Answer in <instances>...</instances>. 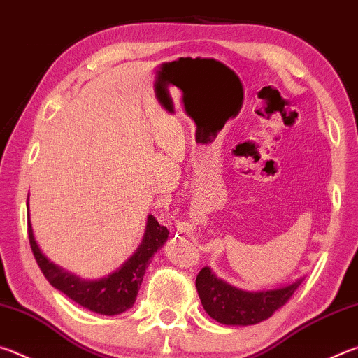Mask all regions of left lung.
Here are the masks:
<instances>
[{
    "instance_id": "left-lung-1",
    "label": "left lung",
    "mask_w": 358,
    "mask_h": 358,
    "mask_svg": "<svg viewBox=\"0 0 358 358\" xmlns=\"http://www.w3.org/2000/svg\"><path fill=\"white\" fill-rule=\"evenodd\" d=\"M305 278L292 284L262 290L238 289L215 275L210 266L199 271L196 287L203 310L211 319L224 325H254L271 317L287 303Z\"/></svg>"
}]
</instances>
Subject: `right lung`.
Wrapping results in <instances>:
<instances>
[{"label":"right lung","instance_id":"obj_1","mask_svg":"<svg viewBox=\"0 0 358 358\" xmlns=\"http://www.w3.org/2000/svg\"><path fill=\"white\" fill-rule=\"evenodd\" d=\"M27 208L29 245H31L39 268L53 287L62 290L66 296H69L72 301L78 303L80 306L93 313L104 314V316H117V314L132 308L151 257L167 241V227L161 226L153 215H148L143 238L134 254L107 276H102L99 280H83V278L53 264L42 254L38 241L34 238L31 221H29V194Z\"/></svg>","mask_w":358,"mask_h":358}]
</instances>
